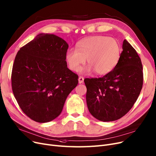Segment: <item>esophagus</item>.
Wrapping results in <instances>:
<instances>
[{"mask_svg":"<svg viewBox=\"0 0 156 156\" xmlns=\"http://www.w3.org/2000/svg\"><path fill=\"white\" fill-rule=\"evenodd\" d=\"M79 84H81V83H83V81H84V77H82V76H80L79 77Z\"/></svg>","mask_w":156,"mask_h":156,"instance_id":"1","label":"esophagus"}]
</instances>
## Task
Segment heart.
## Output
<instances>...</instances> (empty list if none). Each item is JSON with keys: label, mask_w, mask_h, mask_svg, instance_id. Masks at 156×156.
<instances>
[{"label": "heart", "mask_w": 156, "mask_h": 156, "mask_svg": "<svg viewBox=\"0 0 156 156\" xmlns=\"http://www.w3.org/2000/svg\"><path fill=\"white\" fill-rule=\"evenodd\" d=\"M121 55V46L116 39L98 35L84 39L76 45V50L66 52L65 60L69 68L78 71L86 59L89 65L83 72L94 70L98 75H105L117 65Z\"/></svg>", "instance_id": "b5f03b06"}]
</instances>
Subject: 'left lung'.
<instances>
[{
	"label": "left lung",
	"instance_id": "left-lung-1",
	"mask_svg": "<svg viewBox=\"0 0 156 156\" xmlns=\"http://www.w3.org/2000/svg\"><path fill=\"white\" fill-rule=\"evenodd\" d=\"M143 81L141 59L131 44L124 40L122 51L115 67L102 77L84 79L89 111L101 121L119 119L136 102Z\"/></svg>",
	"mask_w": 156,
	"mask_h": 156
}]
</instances>
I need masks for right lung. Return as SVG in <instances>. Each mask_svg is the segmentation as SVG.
Returning <instances> with one entry per match:
<instances>
[{
    "instance_id": "1",
    "label": "right lung",
    "mask_w": 156,
    "mask_h": 156,
    "mask_svg": "<svg viewBox=\"0 0 156 156\" xmlns=\"http://www.w3.org/2000/svg\"><path fill=\"white\" fill-rule=\"evenodd\" d=\"M69 48L53 34H40L21 47L14 59L12 90L22 111L37 122L53 121L78 84V75L67 68Z\"/></svg>"
}]
</instances>
